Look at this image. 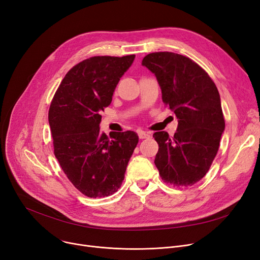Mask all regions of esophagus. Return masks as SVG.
Segmentation results:
<instances>
[{
    "instance_id": "obj_1",
    "label": "esophagus",
    "mask_w": 260,
    "mask_h": 260,
    "mask_svg": "<svg viewBox=\"0 0 260 260\" xmlns=\"http://www.w3.org/2000/svg\"><path fill=\"white\" fill-rule=\"evenodd\" d=\"M138 136H139L140 139H148V138L152 137L151 134L146 133V132H144V131H139V132H138Z\"/></svg>"
}]
</instances>
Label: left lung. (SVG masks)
<instances>
[{
	"label": "left lung",
	"instance_id": "left-lung-1",
	"mask_svg": "<svg viewBox=\"0 0 260 260\" xmlns=\"http://www.w3.org/2000/svg\"><path fill=\"white\" fill-rule=\"evenodd\" d=\"M142 65L156 76L162 101L178 119L173 138L167 132L154 134L155 165L166 182L193 185L208 173L224 132L219 92L208 73L182 54L148 53Z\"/></svg>",
	"mask_w": 260,
	"mask_h": 260
}]
</instances>
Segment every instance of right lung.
Masks as SVG:
<instances>
[{"mask_svg":"<svg viewBox=\"0 0 260 260\" xmlns=\"http://www.w3.org/2000/svg\"><path fill=\"white\" fill-rule=\"evenodd\" d=\"M135 54L92 57L68 72L50 104L48 121L54 156L67 178L90 198L113 195L121 186L138 143L135 132H100L101 115Z\"/></svg>","mask_w":260,"mask_h":260,"instance_id":"right-lung-1","label":"right lung"}]
</instances>
